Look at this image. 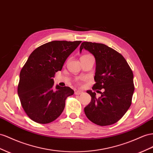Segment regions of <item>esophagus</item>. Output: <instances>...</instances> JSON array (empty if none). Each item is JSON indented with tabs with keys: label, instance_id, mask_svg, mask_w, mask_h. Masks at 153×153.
Here are the masks:
<instances>
[{
	"label": "esophagus",
	"instance_id": "obj_1",
	"mask_svg": "<svg viewBox=\"0 0 153 153\" xmlns=\"http://www.w3.org/2000/svg\"><path fill=\"white\" fill-rule=\"evenodd\" d=\"M82 93V91H76L75 92V94H77V95H79V94H80Z\"/></svg>",
	"mask_w": 153,
	"mask_h": 153
}]
</instances>
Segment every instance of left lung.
Returning a JSON list of instances; mask_svg holds the SVG:
<instances>
[{
  "mask_svg": "<svg viewBox=\"0 0 153 153\" xmlns=\"http://www.w3.org/2000/svg\"><path fill=\"white\" fill-rule=\"evenodd\" d=\"M83 49L95 58L96 83L93 89H103L98 98L95 92L87 91L91 100L84 108L85 114L97 125H112L122 118L131 105L134 91L133 71L120 53L105 44L84 42L80 53Z\"/></svg>",
  "mask_w": 153,
  "mask_h": 153,
  "instance_id": "left-lung-1",
  "label": "left lung"
}]
</instances>
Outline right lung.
<instances>
[{
	"label": "right lung",
	"mask_w": 153,
	"mask_h": 153,
	"mask_svg": "<svg viewBox=\"0 0 153 153\" xmlns=\"http://www.w3.org/2000/svg\"><path fill=\"white\" fill-rule=\"evenodd\" d=\"M80 43L51 41L35 49L29 56L20 73L17 91L22 107L32 120L49 123L62 113L65 100L74 91L66 86L53 88V78Z\"/></svg>",
	"instance_id": "1"
}]
</instances>
